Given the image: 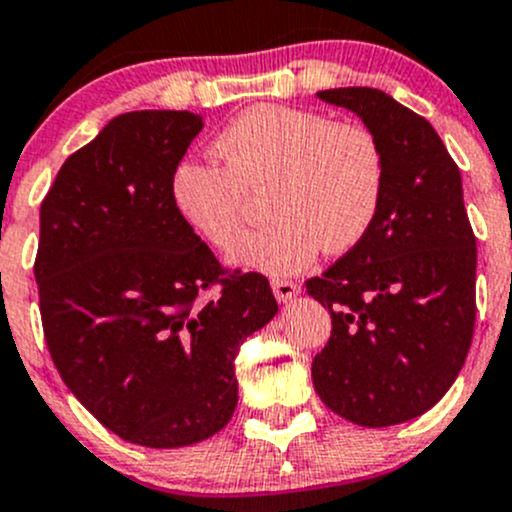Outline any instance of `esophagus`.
Returning a JSON list of instances; mask_svg holds the SVG:
<instances>
[{"instance_id":"34e87169","label":"esophagus","mask_w":512,"mask_h":512,"mask_svg":"<svg viewBox=\"0 0 512 512\" xmlns=\"http://www.w3.org/2000/svg\"><path fill=\"white\" fill-rule=\"evenodd\" d=\"M272 292H275L277 302L287 304V302H292L294 297H297V294H299V287H297V282H289V280H272Z\"/></svg>"}]
</instances>
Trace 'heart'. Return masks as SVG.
I'll list each match as a JSON object with an SVG mask.
<instances>
[{
  "mask_svg": "<svg viewBox=\"0 0 512 512\" xmlns=\"http://www.w3.org/2000/svg\"><path fill=\"white\" fill-rule=\"evenodd\" d=\"M223 165L180 160L170 175V203L180 223L215 250L242 235L245 190L267 188L272 223L230 252L240 270L285 277L312 265L322 247L354 250L379 218L386 153L361 123H334L317 111L252 106L215 136Z\"/></svg>",
  "mask_w": 512,
  "mask_h": 512,
  "instance_id": "b5f03b06",
  "label": "heart"
}]
</instances>
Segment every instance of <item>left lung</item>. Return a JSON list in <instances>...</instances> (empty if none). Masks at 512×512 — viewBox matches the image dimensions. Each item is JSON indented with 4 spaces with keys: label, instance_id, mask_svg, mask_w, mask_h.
<instances>
[{
    "label": "left lung",
    "instance_id": "left-lung-1",
    "mask_svg": "<svg viewBox=\"0 0 512 512\" xmlns=\"http://www.w3.org/2000/svg\"><path fill=\"white\" fill-rule=\"evenodd\" d=\"M356 113L386 153V190L369 235L307 282L332 314L312 361L319 399L384 428L426 414L451 389L476 324V237L461 170L423 116L369 86L317 91Z\"/></svg>",
    "mask_w": 512,
    "mask_h": 512
}]
</instances>
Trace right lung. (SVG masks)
<instances>
[{"label": "right lung", "instance_id": "right-lung-1", "mask_svg": "<svg viewBox=\"0 0 512 512\" xmlns=\"http://www.w3.org/2000/svg\"><path fill=\"white\" fill-rule=\"evenodd\" d=\"M203 131L190 111H131L66 158L41 203V322L71 394L108 431L193 446L237 406L235 356L277 314L257 272L223 280L170 203V175ZM221 282L218 300L199 294Z\"/></svg>", "mask_w": 512, "mask_h": 512}]
</instances>
